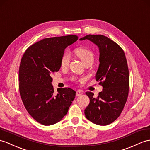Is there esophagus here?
Listing matches in <instances>:
<instances>
[{"label":"esophagus","mask_w":150,"mask_h":150,"mask_svg":"<svg viewBox=\"0 0 150 150\" xmlns=\"http://www.w3.org/2000/svg\"><path fill=\"white\" fill-rule=\"evenodd\" d=\"M82 93L81 92V91H76V96H81V95H82Z\"/></svg>","instance_id":"34e87169"}]
</instances>
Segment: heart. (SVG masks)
Instances as JSON below:
<instances>
[{
    "mask_svg": "<svg viewBox=\"0 0 150 150\" xmlns=\"http://www.w3.org/2000/svg\"><path fill=\"white\" fill-rule=\"evenodd\" d=\"M75 54H76L81 61L83 62V64H92L94 61V54L93 52L88 48L81 47L78 48L75 50ZM71 60V54L68 50H66L62 54L61 60V64L62 68L68 67ZM83 79H81V81H83Z\"/></svg>",
    "mask_w": 150,
    "mask_h": 150,
    "instance_id": "obj_1",
    "label": "heart"
}]
</instances>
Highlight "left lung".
<instances>
[{"label":"left lung","instance_id":"obj_1","mask_svg":"<svg viewBox=\"0 0 150 150\" xmlns=\"http://www.w3.org/2000/svg\"><path fill=\"white\" fill-rule=\"evenodd\" d=\"M89 40L98 47L100 64L95 76L103 87L98 96L86 92L90 102L84 110L88 120L98 125L112 123L120 116L129 91V71L123 50L114 41L101 34H89L80 40Z\"/></svg>","mask_w":150,"mask_h":150}]
</instances>
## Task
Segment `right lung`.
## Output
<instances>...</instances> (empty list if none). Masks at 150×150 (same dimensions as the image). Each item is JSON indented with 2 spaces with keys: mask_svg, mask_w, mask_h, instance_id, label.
I'll use <instances>...</instances> for the list:
<instances>
[{
  "mask_svg": "<svg viewBox=\"0 0 150 150\" xmlns=\"http://www.w3.org/2000/svg\"><path fill=\"white\" fill-rule=\"evenodd\" d=\"M78 40L76 35L48 38L25 50L19 68V91L24 106L31 116L43 125H52L67 114L76 92L57 89L52 84V75L60 69L65 48Z\"/></svg>",
  "mask_w": 150,
  "mask_h": 150,
  "instance_id": "add662e5",
  "label": "right lung"
}]
</instances>
